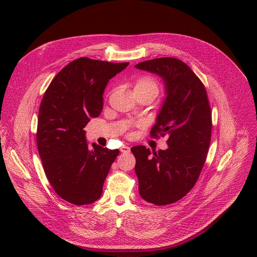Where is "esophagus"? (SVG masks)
I'll return each mask as SVG.
<instances>
[{"label": "esophagus", "instance_id": "34e87169", "mask_svg": "<svg viewBox=\"0 0 257 257\" xmlns=\"http://www.w3.org/2000/svg\"><path fill=\"white\" fill-rule=\"evenodd\" d=\"M130 151H131V148H130L128 146L123 145V146L120 148V152H121V153H128Z\"/></svg>", "mask_w": 257, "mask_h": 257}]
</instances>
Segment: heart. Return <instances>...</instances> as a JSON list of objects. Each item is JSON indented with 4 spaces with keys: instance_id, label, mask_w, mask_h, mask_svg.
<instances>
[{
    "instance_id": "obj_1",
    "label": "heart",
    "mask_w": 257,
    "mask_h": 257,
    "mask_svg": "<svg viewBox=\"0 0 257 257\" xmlns=\"http://www.w3.org/2000/svg\"><path fill=\"white\" fill-rule=\"evenodd\" d=\"M134 92H149L154 96H157L159 92V85L155 79L149 76H143L138 78L134 83Z\"/></svg>"
}]
</instances>
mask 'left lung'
<instances>
[{
  "instance_id": "8db88e82",
  "label": "left lung",
  "mask_w": 257,
  "mask_h": 257,
  "mask_svg": "<svg viewBox=\"0 0 257 257\" xmlns=\"http://www.w3.org/2000/svg\"><path fill=\"white\" fill-rule=\"evenodd\" d=\"M135 67L164 82L166 98L151 136H167L168 149L151 154L145 146H135L131 151L141 197L166 206L185 196L198 179L211 142V107L206 88L182 61L160 58Z\"/></svg>"
}]
</instances>
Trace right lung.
I'll list each match as a JSON object with an SVG mask.
<instances>
[{"label": "right lung", "instance_id": "add662e5", "mask_svg": "<svg viewBox=\"0 0 257 257\" xmlns=\"http://www.w3.org/2000/svg\"><path fill=\"white\" fill-rule=\"evenodd\" d=\"M127 66L77 59L59 72L42 97L36 133L42 166L57 194L76 206L100 198L119 154L95 143L90 149L84 127L101 113L109 80Z\"/></svg>", "mask_w": 257, "mask_h": 257}]
</instances>
